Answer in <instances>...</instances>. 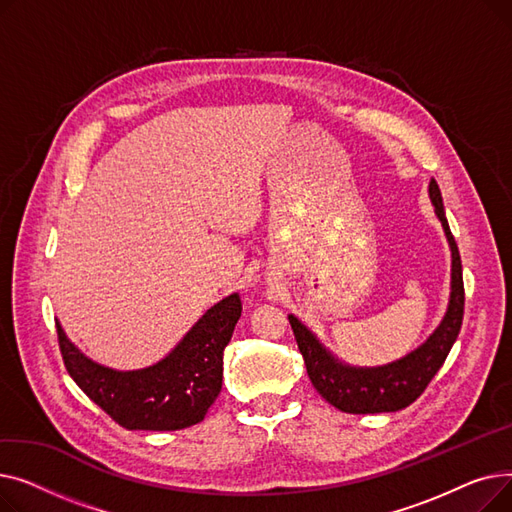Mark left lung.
Segmentation results:
<instances>
[{
    "label": "left lung",
    "instance_id": "obj_1",
    "mask_svg": "<svg viewBox=\"0 0 512 512\" xmlns=\"http://www.w3.org/2000/svg\"><path fill=\"white\" fill-rule=\"evenodd\" d=\"M429 199L436 207V215L442 222L452 253L450 301L440 326L413 353L380 367H351L338 361L297 317L288 315L311 384L338 411L367 415L392 413L409 407L423 394L427 384L432 382L438 369L444 365L456 336L461 332L465 311L463 265L459 247H456L446 220L440 186L434 178L429 182Z\"/></svg>",
    "mask_w": 512,
    "mask_h": 512
}]
</instances>
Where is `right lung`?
I'll use <instances>...</instances> for the list:
<instances>
[{
  "instance_id": "obj_1",
  "label": "right lung",
  "mask_w": 512,
  "mask_h": 512,
  "mask_svg": "<svg viewBox=\"0 0 512 512\" xmlns=\"http://www.w3.org/2000/svg\"><path fill=\"white\" fill-rule=\"evenodd\" d=\"M242 303L234 292L215 303L172 351L145 369L116 371L83 355L64 334L58 340L64 365L97 407L118 425L145 432H174L203 421L222 390L224 348Z\"/></svg>"
}]
</instances>
